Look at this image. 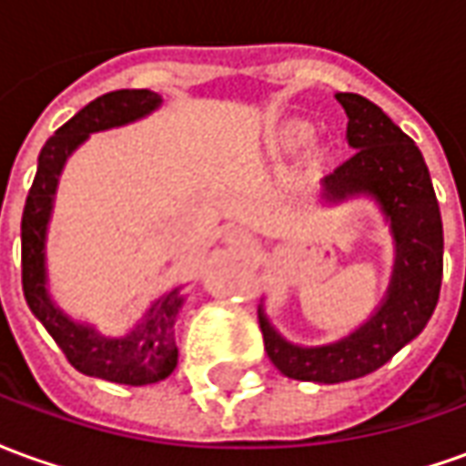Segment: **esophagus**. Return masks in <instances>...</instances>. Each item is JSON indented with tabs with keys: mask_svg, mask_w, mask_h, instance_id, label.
Wrapping results in <instances>:
<instances>
[{
	"mask_svg": "<svg viewBox=\"0 0 466 466\" xmlns=\"http://www.w3.org/2000/svg\"><path fill=\"white\" fill-rule=\"evenodd\" d=\"M224 242L234 247V249H247L249 244H252V234L247 232L244 227H229L227 232H224Z\"/></svg>",
	"mask_w": 466,
	"mask_h": 466,
	"instance_id": "34e87169",
	"label": "esophagus"
}]
</instances>
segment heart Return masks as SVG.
<instances>
[{"label":"heart","mask_w":466,"mask_h":466,"mask_svg":"<svg viewBox=\"0 0 466 466\" xmlns=\"http://www.w3.org/2000/svg\"><path fill=\"white\" fill-rule=\"evenodd\" d=\"M309 137H312L309 124H304V122L284 124L282 129L277 132V137H274V149H279V152H294V149H299Z\"/></svg>","instance_id":"heart-1"}]
</instances>
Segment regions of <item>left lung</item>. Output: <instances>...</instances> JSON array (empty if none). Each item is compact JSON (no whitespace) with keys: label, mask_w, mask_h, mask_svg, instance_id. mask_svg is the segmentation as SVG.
Here are the masks:
<instances>
[{"label":"left lung","mask_w":466,"mask_h":466,"mask_svg":"<svg viewBox=\"0 0 466 466\" xmlns=\"http://www.w3.org/2000/svg\"><path fill=\"white\" fill-rule=\"evenodd\" d=\"M347 115L351 157L322 179L324 202L370 197L390 224L394 267L380 307L342 339L317 347L289 342L259 307L264 350L284 377L317 384L360 380L410 344L427 327L441 287L444 234L430 169L420 147L380 106L337 92Z\"/></svg>","instance_id":"left-lung-1"}]
</instances>
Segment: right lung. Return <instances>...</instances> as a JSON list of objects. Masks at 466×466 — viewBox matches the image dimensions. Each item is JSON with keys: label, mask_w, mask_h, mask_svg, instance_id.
Here are the masks:
<instances>
[{"label": "right lung", "mask_w": 466, "mask_h": 466, "mask_svg": "<svg viewBox=\"0 0 466 466\" xmlns=\"http://www.w3.org/2000/svg\"><path fill=\"white\" fill-rule=\"evenodd\" d=\"M162 96L149 89H119L96 96L85 109L62 124L39 152L36 177L22 214V289L29 309L52 339L65 351L69 364L86 377L144 387L167 380L177 367L179 350L174 342V322L184 307V287L162 292L139 322L124 337H106L95 324L76 322L49 294L46 277V232L52 222L56 187L66 159L89 139V134L116 129L152 115Z\"/></svg>", "instance_id": "right-lung-1"}]
</instances>
